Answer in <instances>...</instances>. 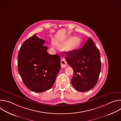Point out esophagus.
<instances>
[{"label": "esophagus", "mask_w": 121, "mask_h": 121, "mask_svg": "<svg viewBox=\"0 0 121 121\" xmlns=\"http://www.w3.org/2000/svg\"><path fill=\"white\" fill-rule=\"evenodd\" d=\"M61 67H63V68H65V67L67 65V62L65 59V58L64 57H62L61 59Z\"/></svg>", "instance_id": "1"}]
</instances>
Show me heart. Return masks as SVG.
I'll return each instance as SVG.
<instances>
[{
	"mask_svg": "<svg viewBox=\"0 0 121 121\" xmlns=\"http://www.w3.org/2000/svg\"><path fill=\"white\" fill-rule=\"evenodd\" d=\"M65 46V48L68 51H72L78 48L80 44V40L77 37L69 38L64 43ZM52 45L53 47H55V44L52 43Z\"/></svg>",
	"mask_w": 121,
	"mask_h": 121,
	"instance_id": "1",
	"label": "heart"
}]
</instances>
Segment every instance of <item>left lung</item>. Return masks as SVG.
I'll use <instances>...</instances> for the list:
<instances>
[{"mask_svg":"<svg viewBox=\"0 0 121 121\" xmlns=\"http://www.w3.org/2000/svg\"><path fill=\"white\" fill-rule=\"evenodd\" d=\"M65 59L74 70L71 79L73 87L84 92L93 89L97 83L101 70V60L99 49L89 38L80 49L65 52Z\"/></svg>","mask_w":121,"mask_h":121,"instance_id":"obj_1","label":"left lung"}]
</instances>
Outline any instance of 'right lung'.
<instances>
[{"instance_id":"1","label":"right lung","mask_w":121,"mask_h":121,"mask_svg":"<svg viewBox=\"0 0 121 121\" xmlns=\"http://www.w3.org/2000/svg\"><path fill=\"white\" fill-rule=\"evenodd\" d=\"M44 42L34 34L23 43L18 56L20 76L26 87L36 92L52 87L61 68L60 56L49 54Z\"/></svg>"}]
</instances>
